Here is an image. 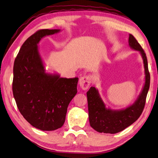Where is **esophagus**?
I'll use <instances>...</instances> for the list:
<instances>
[{"label":"esophagus","mask_w":158,"mask_h":158,"mask_svg":"<svg viewBox=\"0 0 158 158\" xmlns=\"http://www.w3.org/2000/svg\"><path fill=\"white\" fill-rule=\"evenodd\" d=\"M91 77L89 75L83 76L79 79V85L83 89H87L91 84Z\"/></svg>","instance_id":"esophagus-1"}]
</instances>
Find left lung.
Instances as JSON below:
<instances>
[{
	"instance_id": "1",
	"label": "left lung",
	"mask_w": 158,
	"mask_h": 158,
	"mask_svg": "<svg viewBox=\"0 0 158 158\" xmlns=\"http://www.w3.org/2000/svg\"><path fill=\"white\" fill-rule=\"evenodd\" d=\"M128 45L131 49L139 52L145 69V83L138 98L132 105L121 109L106 107L98 89L92 86L87 92L89 124L100 133L115 134L135 122L141 115L150 85V75L145 52L132 35H129Z\"/></svg>"
}]
</instances>
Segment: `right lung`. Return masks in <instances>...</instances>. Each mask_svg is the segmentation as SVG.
Returning <instances> with one entry per match:
<instances>
[{
	"label": "right lung",
	"mask_w": 158,
	"mask_h": 158,
	"mask_svg": "<svg viewBox=\"0 0 158 158\" xmlns=\"http://www.w3.org/2000/svg\"><path fill=\"white\" fill-rule=\"evenodd\" d=\"M60 29H43L23 43L13 66V94L20 113L33 127L43 131L61 127L67 108L77 92L79 78H64L48 73L38 44Z\"/></svg>",
	"instance_id": "right-lung-1"
}]
</instances>
